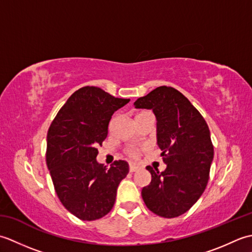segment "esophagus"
I'll use <instances>...</instances> for the list:
<instances>
[{
  "label": "esophagus",
  "mask_w": 252,
  "mask_h": 252,
  "mask_svg": "<svg viewBox=\"0 0 252 252\" xmlns=\"http://www.w3.org/2000/svg\"><path fill=\"white\" fill-rule=\"evenodd\" d=\"M137 170H138L137 165L133 164V163H130V172H135V171H137Z\"/></svg>",
  "instance_id": "1"
}]
</instances>
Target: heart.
<instances>
[{"label": "heart", "mask_w": 252, "mask_h": 252, "mask_svg": "<svg viewBox=\"0 0 252 252\" xmlns=\"http://www.w3.org/2000/svg\"><path fill=\"white\" fill-rule=\"evenodd\" d=\"M148 111H142V112H140V114H138L136 117H140V116H142V115H144V114H147ZM126 154L129 155V156H131V157H133V158H137L138 156H140V149H135V148H129L126 151Z\"/></svg>", "instance_id": "obj_1"}]
</instances>
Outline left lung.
Instances as JSON below:
<instances>
[{
	"label": "left lung",
	"instance_id": "8db88e82",
	"mask_svg": "<svg viewBox=\"0 0 252 252\" xmlns=\"http://www.w3.org/2000/svg\"><path fill=\"white\" fill-rule=\"evenodd\" d=\"M136 108L153 109L157 118V143L167 164L163 172L152 174L143 187L146 207L162 218L183 215L205 191L213 159V144L206 120L178 90L159 87L137 98Z\"/></svg>",
	"mask_w": 252,
	"mask_h": 252
}]
</instances>
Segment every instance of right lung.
Returning a JSON list of instances; mask_svg holds the SVG:
<instances>
[{"label": "right lung", "instance_id": "1", "mask_svg": "<svg viewBox=\"0 0 252 252\" xmlns=\"http://www.w3.org/2000/svg\"><path fill=\"white\" fill-rule=\"evenodd\" d=\"M130 99L96 87H83L67 99L47 132L46 164L58 199L74 217L94 221L116 201L117 189L129 173L125 160L107 168L96 161L114 112Z\"/></svg>", "mask_w": 252, "mask_h": 252}]
</instances>
